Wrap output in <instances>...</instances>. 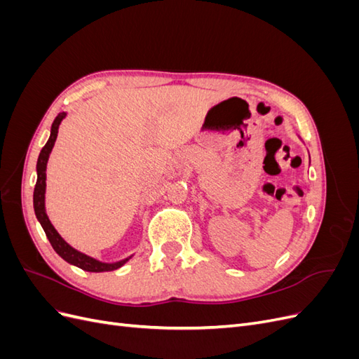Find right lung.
Here are the masks:
<instances>
[{"mask_svg":"<svg viewBox=\"0 0 359 359\" xmlns=\"http://www.w3.org/2000/svg\"><path fill=\"white\" fill-rule=\"evenodd\" d=\"M64 116H66V114L61 112L55 118V121H53L52 128H50V137L46 142V145L43 147L41 153L39 156V160H37V182H36V189H34V211H36L37 219H39V222L43 227V231H45V233L48 236L50 245L64 260H67V262L72 264V265L82 268L83 271H90V273H103V271H114L119 266H123L130 257L121 260V262H116V264H103V262H99V260H95L90 256H86V255L78 252V250H74L73 247H70L66 241L62 240L60 233L55 231V227H53L52 223L49 222L46 211H45L46 165H48V158H49V154H50V151L53 148V144H55L57 136H58V127H60Z\"/></svg>","mask_w":359,"mask_h":359,"instance_id":"right-lung-1","label":"right lung"}]
</instances>
